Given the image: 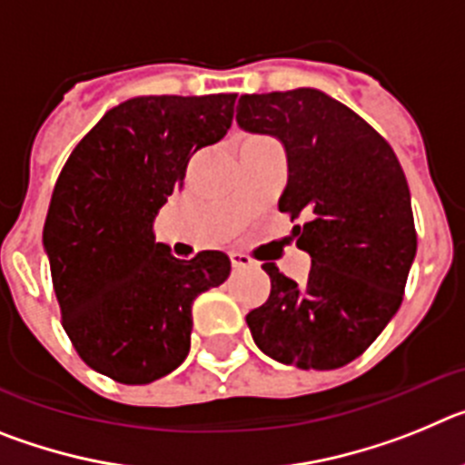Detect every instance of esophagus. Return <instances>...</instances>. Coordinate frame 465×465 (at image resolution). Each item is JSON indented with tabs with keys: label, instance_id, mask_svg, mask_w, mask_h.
I'll return each instance as SVG.
<instances>
[{
	"label": "esophagus",
	"instance_id": "obj_1",
	"mask_svg": "<svg viewBox=\"0 0 465 465\" xmlns=\"http://www.w3.org/2000/svg\"><path fill=\"white\" fill-rule=\"evenodd\" d=\"M230 262H232V270H246V268H253V261L246 253H237V252H230Z\"/></svg>",
	"mask_w": 465,
	"mask_h": 465
}]
</instances>
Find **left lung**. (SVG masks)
I'll list each match as a JSON object with an SVG mask.
<instances>
[{
    "label": "left lung",
    "instance_id": "obj_1",
    "mask_svg": "<svg viewBox=\"0 0 465 465\" xmlns=\"http://www.w3.org/2000/svg\"><path fill=\"white\" fill-rule=\"evenodd\" d=\"M237 125L282 142L289 179L279 212L310 253L302 283L274 262L270 298L246 314L262 354L302 371L361 356L393 319L417 253L412 200L393 149L359 114L316 88L242 94Z\"/></svg>",
    "mask_w": 465,
    "mask_h": 465
}]
</instances>
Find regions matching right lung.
Segmentation results:
<instances>
[{"mask_svg": "<svg viewBox=\"0 0 465 465\" xmlns=\"http://www.w3.org/2000/svg\"><path fill=\"white\" fill-rule=\"evenodd\" d=\"M237 94H143L109 109L76 143L44 225L63 326L81 359L121 384L170 375L191 349L193 300L230 258L179 261L153 221L183 186L188 160L221 142Z\"/></svg>", "mask_w": 465, "mask_h": 465, "instance_id": "right-lung-1", "label": "right lung"}]
</instances>
